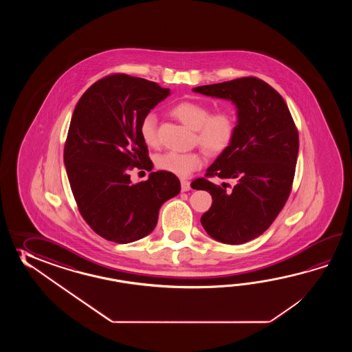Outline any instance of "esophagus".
Wrapping results in <instances>:
<instances>
[{"mask_svg":"<svg viewBox=\"0 0 352 352\" xmlns=\"http://www.w3.org/2000/svg\"><path fill=\"white\" fill-rule=\"evenodd\" d=\"M191 188L190 186V182L187 179H181V190L182 191H188Z\"/></svg>","mask_w":352,"mask_h":352,"instance_id":"34e87169","label":"esophagus"}]
</instances>
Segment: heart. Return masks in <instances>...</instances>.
Segmentation results:
<instances>
[{
	"instance_id": "b5f03b06",
	"label": "heart",
	"mask_w": 352,
	"mask_h": 352,
	"mask_svg": "<svg viewBox=\"0 0 352 352\" xmlns=\"http://www.w3.org/2000/svg\"><path fill=\"white\" fill-rule=\"evenodd\" d=\"M171 114L187 127L195 129V141L210 155L224 152L234 140L236 120L230 111L211 113L209 105L196 100L179 102L171 109ZM140 135L148 147H157V118L153 113L143 117ZM204 162L201 152L186 153L166 152L156 158V167L179 177H187L199 170Z\"/></svg>"
}]
</instances>
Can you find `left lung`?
Masks as SVG:
<instances>
[{
    "instance_id": "8db88e82",
    "label": "left lung",
    "mask_w": 352,
    "mask_h": 352,
    "mask_svg": "<svg viewBox=\"0 0 352 352\" xmlns=\"http://www.w3.org/2000/svg\"><path fill=\"white\" fill-rule=\"evenodd\" d=\"M232 100L238 124L230 146L191 187L209 191L212 205L201 217L211 238L243 244L262 235L276 220L292 190L298 156V131L285 99L254 76L194 88ZM229 179L220 187L209 179Z\"/></svg>"
}]
</instances>
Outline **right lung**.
Instances as JSON below:
<instances>
[{
	"instance_id": "obj_1",
	"label": "right lung",
	"mask_w": 352,
	"mask_h": 352,
	"mask_svg": "<svg viewBox=\"0 0 352 352\" xmlns=\"http://www.w3.org/2000/svg\"><path fill=\"white\" fill-rule=\"evenodd\" d=\"M167 96L170 89L157 82L112 74L75 105L64 147L67 179L82 219L109 241L127 244L148 235L162 204L181 190L179 179L166 171L138 184L129 175L135 167H153L140 124Z\"/></svg>"
}]
</instances>
